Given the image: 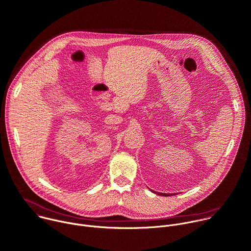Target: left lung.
Masks as SVG:
<instances>
[{
	"instance_id": "1",
	"label": "left lung",
	"mask_w": 251,
	"mask_h": 251,
	"mask_svg": "<svg viewBox=\"0 0 251 251\" xmlns=\"http://www.w3.org/2000/svg\"><path fill=\"white\" fill-rule=\"evenodd\" d=\"M153 193H155V194H157V195H159V196H172V195H175V193H161V192H153Z\"/></svg>"
}]
</instances>
